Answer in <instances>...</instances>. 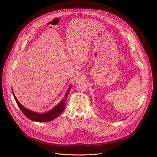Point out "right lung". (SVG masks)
<instances>
[{"mask_svg":"<svg viewBox=\"0 0 157 157\" xmlns=\"http://www.w3.org/2000/svg\"><path fill=\"white\" fill-rule=\"evenodd\" d=\"M71 86H72L71 85V86L68 88V90H67V91L66 92V93L64 96L63 99H61L60 102H59L52 109H51L50 110L47 112V113H36V112L32 111V110L28 109L26 107H24L17 99L12 89V93H13L14 99H15L18 106L19 107V108L20 109L22 113L24 114V115L27 118H29V119H30L31 121H34V122H50V121H53V119L58 117L60 114H61V113H63V111L64 110V109L65 108L66 98H68V94L71 90Z\"/></svg>","mask_w":157,"mask_h":157,"instance_id":"obj_1","label":"right lung"}]
</instances>
